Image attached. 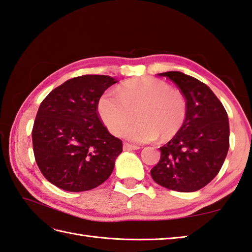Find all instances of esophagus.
<instances>
[{
    "label": "esophagus",
    "mask_w": 252,
    "mask_h": 252,
    "mask_svg": "<svg viewBox=\"0 0 252 252\" xmlns=\"http://www.w3.org/2000/svg\"><path fill=\"white\" fill-rule=\"evenodd\" d=\"M139 149L140 146L137 145H132V144H129V143H123V150L125 151H135Z\"/></svg>",
    "instance_id": "obj_1"
}]
</instances>
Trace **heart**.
<instances>
[{
    "mask_svg": "<svg viewBox=\"0 0 252 252\" xmlns=\"http://www.w3.org/2000/svg\"><path fill=\"white\" fill-rule=\"evenodd\" d=\"M100 119L113 134H118L135 116L139 121L123 129L122 134L139 143L170 140L178 134L188 116V102L180 91L159 78L144 76L123 83L119 95L107 91L99 97Z\"/></svg>",
    "mask_w": 252,
    "mask_h": 252,
    "instance_id": "obj_1",
    "label": "heart"
}]
</instances>
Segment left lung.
<instances>
[{
	"label": "left lung",
	"mask_w": 252,
	"mask_h": 252,
	"mask_svg": "<svg viewBox=\"0 0 252 252\" xmlns=\"http://www.w3.org/2000/svg\"><path fill=\"white\" fill-rule=\"evenodd\" d=\"M179 87L188 116L178 134L159 147L151 170L156 184L179 192L203 188L219 174L229 149V122L224 106L204 83L178 71L159 73Z\"/></svg>",
	"instance_id": "8db88e82"
}]
</instances>
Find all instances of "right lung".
<instances>
[{
  "instance_id": "right-lung-1",
  "label": "right lung",
  "mask_w": 252,
  "mask_h": 252,
  "mask_svg": "<svg viewBox=\"0 0 252 252\" xmlns=\"http://www.w3.org/2000/svg\"><path fill=\"white\" fill-rule=\"evenodd\" d=\"M117 80L83 75L64 82L39 107L32 127L33 154L48 181L71 192L103 184L122 152L98 115L97 102Z\"/></svg>"
}]
</instances>
